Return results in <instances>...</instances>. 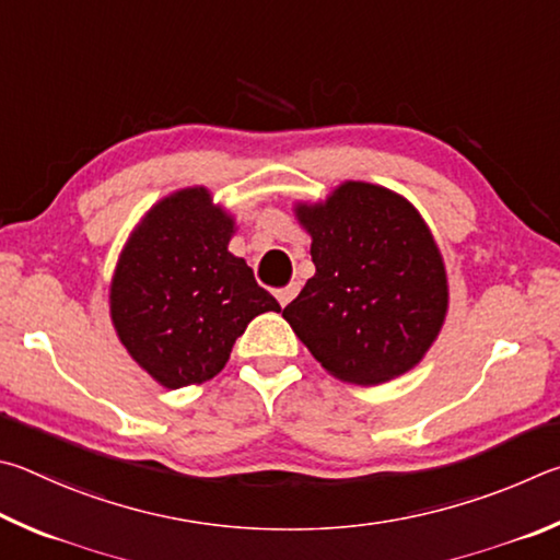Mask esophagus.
Returning <instances> with one entry per match:
<instances>
[{
  "label": "esophagus",
  "mask_w": 560,
  "mask_h": 560,
  "mask_svg": "<svg viewBox=\"0 0 560 560\" xmlns=\"http://www.w3.org/2000/svg\"><path fill=\"white\" fill-rule=\"evenodd\" d=\"M298 292H300V282H290L288 288H280L278 292H275V298H278V302H280L282 307H285V305H290L292 300H295Z\"/></svg>",
  "instance_id": "obj_1"
}]
</instances>
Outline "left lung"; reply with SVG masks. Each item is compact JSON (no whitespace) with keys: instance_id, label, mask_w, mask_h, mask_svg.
Returning a JSON list of instances; mask_svg holds the SVG:
<instances>
[{"instance_id":"left-lung-1","label":"left lung","mask_w":560,"mask_h":560,"mask_svg":"<svg viewBox=\"0 0 560 560\" xmlns=\"http://www.w3.org/2000/svg\"><path fill=\"white\" fill-rule=\"evenodd\" d=\"M317 272L282 317L322 369L378 386L416 369L443 331V253L404 194L347 179L319 201H295Z\"/></svg>"}]
</instances>
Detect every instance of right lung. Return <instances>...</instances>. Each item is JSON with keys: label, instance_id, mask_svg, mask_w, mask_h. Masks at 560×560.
I'll list each match as a JSON object with an SVG mask.
<instances>
[{"label": "right lung", "instance_id": "1", "mask_svg": "<svg viewBox=\"0 0 560 560\" xmlns=\"http://www.w3.org/2000/svg\"><path fill=\"white\" fill-rule=\"evenodd\" d=\"M235 231L211 189L184 186L144 211L117 255L107 295L115 335L164 388L213 378L250 319L280 312L229 250Z\"/></svg>", "mask_w": 560, "mask_h": 560}]
</instances>
